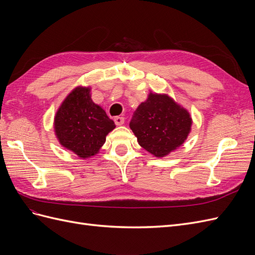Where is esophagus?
I'll return each mask as SVG.
<instances>
[{"label":"esophagus","mask_w":255,"mask_h":255,"mask_svg":"<svg viewBox=\"0 0 255 255\" xmlns=\"http://www.w3.org/2000/svg\"><path fill=\"white\" fill-rule=\"evenodd\" d=\"M114 121L116 123V126H121L125 123V118L123 117H120V116H117V117L114 118Z\"/></svg>","instance_id":"obj_1"}]
</instances>
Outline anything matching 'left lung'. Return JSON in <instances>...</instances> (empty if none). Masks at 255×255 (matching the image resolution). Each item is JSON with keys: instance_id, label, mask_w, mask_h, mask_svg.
<instances>
[{"instance_id": "8db88e82", "label": "left lung", "mask_w": 255, "mask_h": 255, "mask_svg": "<svg viewBox=\"0 0 255 255\" xmlns=\"http://www.w3.org/2000/svg\"><path fill=\"white\" fill-rule=\"evenodd\" d=\"M189 112L166 94L150 91L137 107L129 128L140 146L155 157H165L181 146L191 130Z\"/></svg>"}]
</instances>
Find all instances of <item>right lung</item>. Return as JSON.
<instances>
[{
  "instance_id": "add662e5",
  "label": "right lung",
  "mask_w": 255,
  "mask_h": 255,
  "mask_svg": "<svg viewBox=\"0 0 255 255\" xmlns=\"http://www.w3.org/2000/svg\"><path fill=\"white\" fill-rule=\"evenodd\" d=\"M116 128L101 106L91 100V88L75 87L54 117V132L59 143L80 158L95 156Z\"/></svg>"
}]
</instances>
